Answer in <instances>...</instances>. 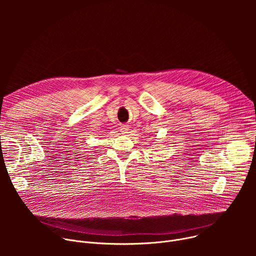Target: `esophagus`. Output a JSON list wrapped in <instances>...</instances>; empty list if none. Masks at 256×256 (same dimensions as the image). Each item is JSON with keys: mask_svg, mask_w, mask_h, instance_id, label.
<instances>
[{"mask_svg": "<svg viewBox=\"0 0 256 256\" xmlns=\"http://www.w3.org/2000/svg\"><path fill=\"white\" fill-rule=\"evenodd\" d=\"M128 130H130V128H128V124H122V126H120V132H122V134H126L128 132Z\"/></svg>", "mask_w": 256, "mask_h": 256, "instance_id": "obj_1", "label": "esophagus"}]
</instances>
